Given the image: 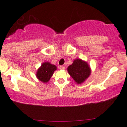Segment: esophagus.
Instances as JSON below:
<instances>
[{
    "label": "esophagus",
    "mask_w": 127,
    "mask_h": 127,
    "mask_svg": "<svg viewBox=\"0 0 127 127\" xmlns=\"http://www.w3.org/2000/svg\"><path fill=\"white\" fill-rule=\"evenodd\" d=\"M60 68L61 70H64L65 67L64 66V65H61V66H60Z\"/></svg>",
    "instance_id": "34e87169"
}]
</instances>
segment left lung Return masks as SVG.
Instances as JSON below:
<instances>
[{
	"label": "left lung",
	"instance_id": "obj_1",
	"mask_svg": "<svg viewBox=\"0 0 127 127\" xmlns=\"http://www.w3.org/2000/svg\"><path fill=\"white\" fill-rule=\"evenodd\" d=\"M67 72L77 84H81L91 75V70L88 63L78 59L68 67Z\"/></svg>",
	"mask_w": 127,
	"mask_h": 127
}]
</instances>
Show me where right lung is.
I'll use <instances>...</instances> for the list:
<instances>
[{
    "label": "right lung",
    "instance_id": "obj_1",
    "mask_svg": "<svg viewBox=\"0 0 127 127\" xmlns=\"http://www.w3.org/2000/svg\"><path fill=\"white\" fill-rule=\"evenodd\" d=\"M57 68L56 65L48 62L43 63L36 72V78L43 83L48 82Z\"/></svg>",
    "mask_w": 127,
    "mask_h": 127
}]
</instances>
